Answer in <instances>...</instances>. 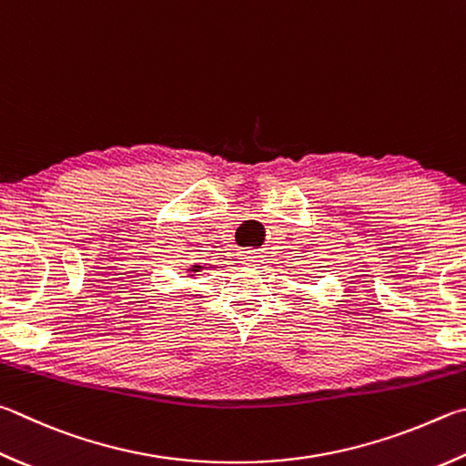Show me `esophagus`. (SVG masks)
I'll list each match as a JSON object with an SVG mask.
<instances>
[{"label": "esophagus", "mask_w": 466, "mask_h": 466, "mask_svg": "<svg viewBox=\"0 0 466 466\" xmlns=\"http://www.w3.org/2000/svg\"><path fill=\"white\" fill-rule=\"evenodd\" d=\"M244 262H247L248 267H258L260 262H262V255H260V252H252V250H248V252H247V257H244Z\"/></svg>", "instance_id": "1"}]
</instances>
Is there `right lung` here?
I'll return each mask as SVG.
<instances>
[{
  "label": "right lung",
  "mask_w": 466,
  "mask_h": 466,
  "mask_svg": "<svg viewBox=\"0 0 466 466\" xmlns=\"http://www.w3.org/2000/svg\"><path fill=\"white\" fill-rule=\"evenodd\" d=\"M189 270V273H199V270H201V265H193L191 268H187Z\"/></svg>",
  "instance_id": "right-lung-1"
}]
</instances>
